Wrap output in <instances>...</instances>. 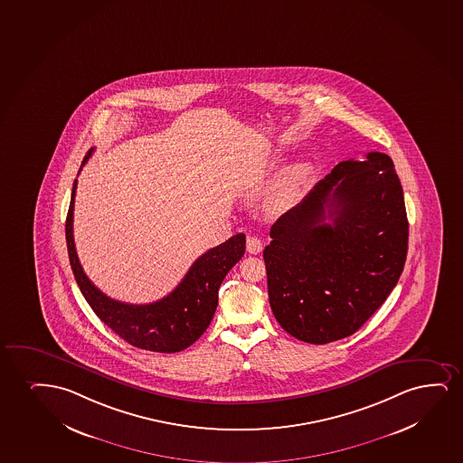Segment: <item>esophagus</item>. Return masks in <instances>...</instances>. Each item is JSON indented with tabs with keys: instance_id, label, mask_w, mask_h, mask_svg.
<instances>
[{
	"instance_id": "obj_1",
	"label": "esophagus",
	"mask_w": 463,
	"mask_h": 463,
	"mask_svg": "<svg viewBox=\"0 0 463 463\" xmlns=\"http://www.w3.org/2000/svg\"><path fill=\"white\" fill-rule=\"evenodd\" d=\"M262 248H264V245H262V241H259L258 237H248L247 239V251L250 252V254H259V252L262 251Z\"/></svg>"
}]
</instances>
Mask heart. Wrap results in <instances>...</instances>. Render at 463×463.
<instances>
[{
    "label": "heart",
    "instance_id": "b5f03b06",
    "mask_svg": "<svg viewBox=\"0 0 463 463\" xmlns=\"http://www.w3.org/2000/svg\"><path fill=\"white\" fill-rule=\"evenodd\" d=\"M307 173L309 169L305 163H298L288 169V173L273 185L269 194V205L273 211H281L292 203L301 184L307 179Z\"/></svg>",
    "mask_w": 463,
    "mask_h": 463
}]
</instances>
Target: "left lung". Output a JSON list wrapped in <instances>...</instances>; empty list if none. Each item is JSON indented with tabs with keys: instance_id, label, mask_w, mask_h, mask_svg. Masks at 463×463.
Masks as SVG:
<instances>
[{
	"instance_id": "obj_1",
	"label": "left lung",
	"mask_w": 463,
	"mask_h": 463,
	"mask_svg": "<svg viewBox=\"0 0 463 463\" xmlns=\"http://www.w3.org/2000/svg\"><path fill=\"white\" fill-rule=\"evenodd\" d=\"M264 250L278 324L303 343L354 335L388 298L407 259L409 220L394 163L382 152L337 163L278 218Z\"/></svg>"
}]
</instances>
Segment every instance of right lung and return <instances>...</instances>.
Listing matches in <instances>:
<instances>
[{
	"label": "right lung",
	"mask_w": 463,
	"mask_h": 463,
	"mask_svg": "<svg viewBox=\"0 0 463 463\" xmlns=\"http://www.w3.org/2000/svg\"><path fill=\"white\" fill-rule=\"evenodd\" d=\"M92 150L84 156L81 168ZM75 190L77 181L66 218L67 251L75 281L97 317L133 347L150 352L175 354L196 343L215 314L222 279L245 254V234L234 235L196 259L179 286L162 300L149 305L122 303L100 292L80 264L73 241Z\"/></svg>",
	"instance_id": "1"
}]
</instances>
